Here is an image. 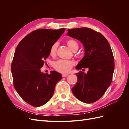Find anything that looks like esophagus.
Instances as JSON below:
<instances>
[{"instance_id":"esophagus-1","label":"esophagus","mask_w":129,"mask_h":129,"mask_svg":"<svg viewBox=\"0 0 129 129\" xmlns=\"http://www.w3.org/2000/svg\"><path fill=\"white\" fill-rule=\"evenodd\" d=\"M68 76V74H62V77H67Z\"/></svg>"}]
</instances>
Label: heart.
Returning <instances> with one entry per match:
<instances>
[{"instance_id": "1", "label": "heart", "mask_w": 129, "mask_h": 129, "mask_svg": "<svg viewBox=\"0 0 129 129\" xmlns=\"http://www.w3.org/2000/svg\"><path fill=\"white\" fill-rule=\"evenodd\" d=\"M66 44L68 47L72 51L75 52L79 47V44L73 39H69L66 41ZM57 44L56 43L53 44L49 49V55L52 56H55L57 52ZM74 63L71 61L67 60H58L55 61L53 63V67L56 71L61 73H68L73 66Z\"/></svg>"}]
</instances>
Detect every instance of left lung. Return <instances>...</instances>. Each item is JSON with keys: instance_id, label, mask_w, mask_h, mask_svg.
<instances>
[{"instance_id": "8db88e82", "label": "left lung", "mask_w": 129, "mask_h": 129, "mask_svg": "<svg viewBox=\"0 0 129 129\" xmlns=\"http://www.w3.org/2000/svg\"><path fill=\"white\" fill-rule=\"evenodd\" d=\"M68 35L80 40L85 49L76 68L89 69L87 74H76L77 82L72 92L81 102L93 103L104 94L112 80L115 62L110 46L102 34L87 27L68 29Z\"/></svg>"}]
</instances>
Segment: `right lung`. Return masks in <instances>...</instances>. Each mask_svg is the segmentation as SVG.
<instances>
[{
    "mask_svg": "<svg viewBox=\"0 0 129 129\" xmlns=\"http://www.w3.org/2000/svg\"><path fill=\"white\" fill-rule=\"evenodd\" d=\"M65 28L39 29L28 34L19 42L11 64L13 85L26 103L40 107L52 98L55 85L62 79L55 71L41 73L40 68L49 55V49Z\"/></svg>",
    "mask_w": 129,
    "mask_h": 129,
    "instance_id": "obj_1",
    "label": "right lung"
}]
</instances>
